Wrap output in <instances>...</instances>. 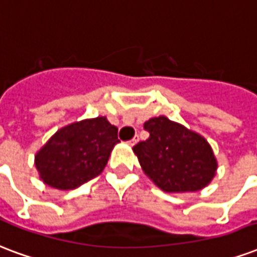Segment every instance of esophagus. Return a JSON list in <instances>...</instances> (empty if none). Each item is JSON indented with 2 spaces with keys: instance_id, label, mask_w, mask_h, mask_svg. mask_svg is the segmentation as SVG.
Segmentation results:
<instances>
[{
  "instance_id": "34e87169",
  "label": "esophagus",
  "mask_w": 257,
  "mask_h": 257,
  "mask_svg": "<svg viewBox=\"0 0 257 257\" xmlns=\"http://www.w3.org/2000/svg\"><path fill=\"white\" fill-rule=\"evenodd\" d=\"M137 142H138V137H134V138H133V140L131 141H128V145H130V146H134V145L137 144Z\"/></svg>"
}]
</instances>
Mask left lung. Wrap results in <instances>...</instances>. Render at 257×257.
Masks as SVG:
<instances>
[{
	"instance_id": "1",
	"label": "left lung",
	"mask_w": 257,
	"mask_h": 257,
	"mask_svg": "<svg viewBox=\"0 0 257 257\" xmlns=\"http://www.w3.org/2000/svg\"><path fill=\"white\" fill-rule=\"evenodd\" d=\"M149 138L133 150L145 175L165 192H195L207 187L218 163L210 144L198 133L167 116L145 121Z\"/></svg>"
}]
</instances>
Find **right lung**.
I'll use <instances>...</instances> for the list:
<instances>
[{"label": "right lung", "mask_w": 257, "mask_h": 257, "mask_svg": "<svg viewBox=\"0 0 257 257\" xmlns=\"http://www.w3.org/2000/svg\"><path fill=\"white\" fill-rule=\"evenodd\" d=\"M117 142V127L105 116L74 121L38 150L35 167L48 187L74 190L103 172Z\"/></svg>", "instance_id": "right-lung-1"}]
</instances>
